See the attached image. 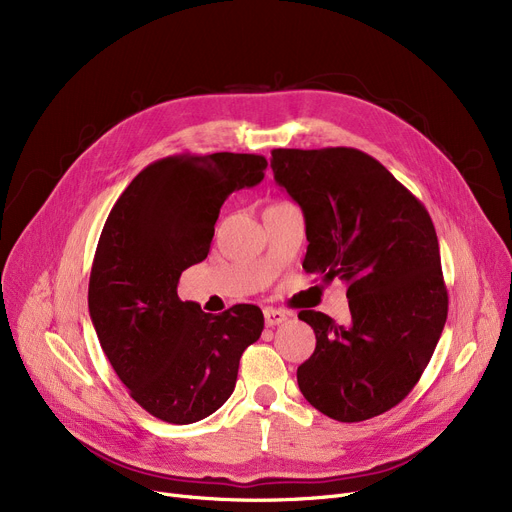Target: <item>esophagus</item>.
Returning <instances> with one entry per match:
<instances>
[{
  "mask_svg": "<svg viewBox=\"0 0 512 512\" xmlns=\"http://www.w3.org/2000/svg\"><path fill=\"white\" fill-rule=\"evenodd\" d=\"M263 317H265V326L274 328V326H280V324H284V321L288 319V313H284L282 309L267 307V309L263 311Z\"/></svg>",
  "mask_w": 512,
  "mask_h": 512,
  "instance_id": "1",
  "label": "esophagus"
}]
</instances>
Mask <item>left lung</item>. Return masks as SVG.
<instances>
[{"mask_svg":"<svg viewBox=\"0 0 512 512\" xmlns=\"http://www.w3.org/2000/svg\"><path fill=\"white\" fill-rule=\"evenodd\" d=\"M274 178L305 213L303 270L342 280L351 326L301 311L315 351L297 369L303 396L355 423L396 407L432 359L448 315L440 247L423 203L378 159L351 149H274Z\"/></svg>","mask_w":512,"mask_h":512,"instance_id":"obj_1","label":"left lung"}]
</instances>
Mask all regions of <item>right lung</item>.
Wrapping results in <instances>:
<instances>
[{"label":"right lung","instance_id":"1","mask_svg":"<svg viewBox=\"0 0 512 512\" xmlns=\"http://www.w3.org/2000/svg\"><path fill=\"white\" fill-rule=\"evenodd\" d=\"M255 153L172 155L137 174L107 215L89 280V313L114 371L153 417L186 425L218 411L236 386L263 313L220 315L178 299L180 274L207 253L220 207L263 180Z\"/></svg>","mask_w":512,"mask_h":512}]
</instances>
